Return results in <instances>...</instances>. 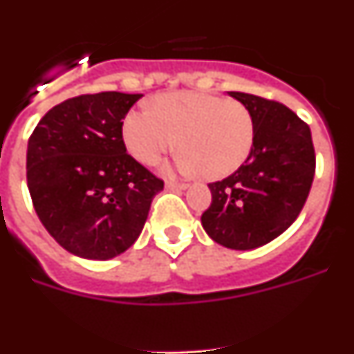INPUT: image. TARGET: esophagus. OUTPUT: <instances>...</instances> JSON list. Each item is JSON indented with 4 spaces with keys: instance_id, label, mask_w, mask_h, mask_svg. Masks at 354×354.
Returning a JSON list of instances; mask_svg holds the SVG:
<instances>
[{
    "instance_id": "34e87169",
    "label": "esophagus",
    "mask_w": 354,
    "mask_h": 354,
    "mask_svg": "<svg viewBox=\"0 0 354 354\" xmlns=\"http://www.w3.org/2000/svg\"><path fill=\"white\" fill-rule=\"evenodd\" d=\"M165 187H167L168 192H183V189H187V184H179V183H175V180H167Z\"/></svg>"
}]
</instances>
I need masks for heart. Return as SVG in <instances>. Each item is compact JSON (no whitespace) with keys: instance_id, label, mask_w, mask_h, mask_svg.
<instances>
[{"instance_id":"heart-1","label":"heart","mask_w":354,"mask_h":354,"mask_svg":"<svg viewBox=\"0 0 354 354\" xmlns=\"http://www.w3.org/2000/svg\"><path fill=\"white\" fill-rule=\"evenodd\" d=\"M129 154L156 165L179 142V168L223 179L252 152L255 126L246 106L204 92H170L154 97L150 109H131L122 122Z\"/></svg>"}]
</instances>
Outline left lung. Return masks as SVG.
I'll list each match as a JSON object with an SVG mask.
<instances>
[{
	"label": "left lung",
	"mask_w": 354,
	"mask_h": 354,
	"mask_svg": "<svg viewBox=\"0 0 354 354\" xmlns=\"http://www.w3.org/2000/svg\"><path fill=\"white\" fill-rule=\"evenodd\" d=\"M246 106L255 138L245 165L209 184L212 202L202 227L218 245L253 250L294 223L306 202L315 171L310 127L280 102L228 92Z\"/></svg>",
	"instance_id": "left-lung-1"
}]
</instances>
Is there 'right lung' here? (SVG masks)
<instances>
[{
    "mask_svg": "<svg viewBox=\"0 0 354 354\" xmlns=\"http://www.w3.org/2000/svg\"><path fill=\"white\" fill-rule=\"evenodd\" d=\"M142 93L101 92L60 102L28 142L26 177L37 216L56 243L109 261L142 234L162 180L126 150L122 120Z\"/></svg>",
    "mask_w": 354,
    "mask_h": 354,
    "instance_id": "obj_1",
    "label": "right lung"
}]
</instances>
